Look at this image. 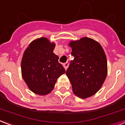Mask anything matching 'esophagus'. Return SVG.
<instances>
[{
  "instance_id": "obj_1",
  "label": "esophagus",
  "mask_w": 125,
  "mask_h": 125,
  "mask_svg": "<svg viewBox=\"0 0 125 125\" xmlns=\"http://www.w3.org/2000/svg\"><path fill=\"white\" fill-rule=\"evenodd\" d=\"M63 66H64V68H65V70H66V69L68 68V62H65V63H64L63 64Z\"/></svg>"
}]
</instances>
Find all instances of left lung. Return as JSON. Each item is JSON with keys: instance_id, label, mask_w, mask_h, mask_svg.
Returning <instances> with one entry per match:
<instances>
[{"instance_id": "obj_1", "label": "left lung", "mask_w": 125, "mask_h": 125, "mask_svg": "<svg viewBox=\"0 0 125 125\" xmlns=\"http://www.w3.org/2000/svg\"><path fill=\"white\" fill-rule=\"evenodd\" d=\"M70 61L66 72L73 91L78 97L84 99L97 92L104 84L107 74V62L101 45L94 39L82 37L69 43Z\"/></svg>"}]
</instances>
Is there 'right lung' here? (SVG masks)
<instances>
[{"label": "right lung", "mask_w": 125, "mask_h": 125, "mask_svg": "<svg viewBox=\"0 0 125 125\" xmlns=\"http://www.w3.org/2000/svg\"><path fill=\"white\" fill-rule=\"evenodd\" d=\"M55 47L45 37L33 41L23 53L21 63L23 79L31 92L41 95L53 90L57 78L65 73L53 52Z\"/></svg>", "instance_id": "add662e5"}]
</instances>
